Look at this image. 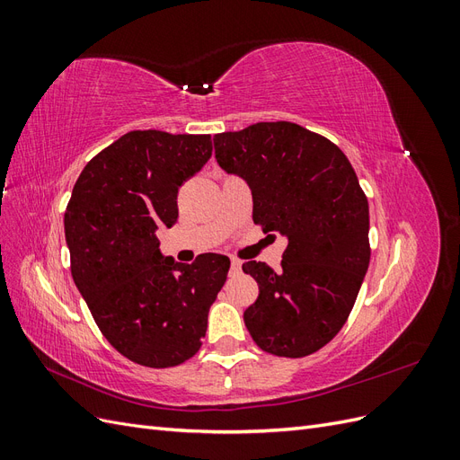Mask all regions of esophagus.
<instances>
[{"label": "esophagus", "mask_w": 460, "mask_h": 460, "mask_svg": "<svg viewBox=\"0 0 460 460\" xmlns=\"http://www.w3.org/2000/svg\"><path fill=\"white\" fill-rule=\"evenodd\" d=\"M240 269H242V261L240 259H230V270L232 272H240Z\"/></svg>", "instance_id": "1"}]
</instances>
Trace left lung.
<instances>
[{
  "label": "left lung",
  "mask_w": 460,
  "mask_h": 460,
  "mask_svg": "<svg viewBox=\"0 0 460 460\" xmlns=\"http://www.w3.org/2000/svg\"><path fill=\"white\" fill-rule=\"evenodd\" d=\"M215 157L252 188L255 225L288 238L282 270L243 262L259 284L245 326L262 351L307 357L341 330L368 270L365 191L345 153L296 122L217 134Z\"/></svg>",
  "instance_id": "obj_1"
}]
</instances>
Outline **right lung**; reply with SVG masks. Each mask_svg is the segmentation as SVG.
<instances>
[{
    "label": "right lung",
    "instance_id": "add662e5",
    "mask_svg": "<svg viewBox=\"0 0 460 460\" xmlns=\"http://www.w3.org/2000/svg\"><path fill=\"white\" fill-rule=\"evenodd\" d=\"M211 153L208 134L128 132L84 166L66 205L73 280L105 340L142 367L196 355L226 282V255L174 262L157 238L178 220V188Z\"/></svg>",
    "mask_w": 460,
    "mask_h": 460
}]
</instances>
